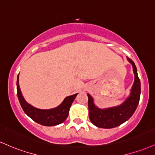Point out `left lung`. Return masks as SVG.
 <instances>
[{"label":"left lung","mask_w":155,"mask_h":155,"mask_svg":"<svg viewBox=\"0 0 155 155\" xmlns=\"http://www.w3.org/2000/svg\"><path fill=\"white\" fill-rule=\"evenodd\" d=\"M127 59L133 68L135 81L131 90L130 96L124 102L118 107L101 110L95 106L93 98L91 95L87 94L89 118L92 123L96 127L111 129L120 126L131 118L138 105L140 96V81L134 62L129 57H127Z\"/></svg>","instance_id":"8db88e82"}]
</instances>
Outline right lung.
<instances>
[{
    "mask_svg": "<svg viewBox=\"0 0 155 155\" xmlns=\"http://www.w3.org/2000/svg\"><path fill=\"white\" fill-rule=\"evenodd\" d=\"M17 94L21 107L28 117L40 124L50 127V126L58 125L64 121L68 115L70 107L78 93L66 97L63 102L56 108L51 109V110L37 109L27 103L22 96L19 87V74H18V80H17Z\"/></svg>",
    "mask_w": 155,
    "mask_h": 155,
    "instance_id": "right-lung-1",
    "label": "right lung"
}]
</instances>
